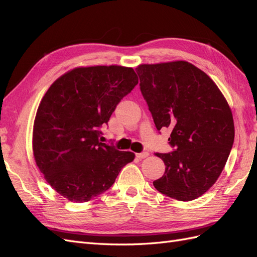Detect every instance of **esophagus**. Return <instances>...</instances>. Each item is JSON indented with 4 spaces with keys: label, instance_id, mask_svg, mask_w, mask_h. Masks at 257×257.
<instances>
[{
    "label": "esophagus",
    "instance_id": "obj_1",
    "mask_svg": "<svg viewBox=\"0 0 257 257\" xmlns=\"http://www.w3.org/2000/svg\"><path fill=\"white\" fill-rule=\"evenodd\" d=\"M148 155H149V153H148V152H142V153H137L136 157H137L139 160H142V159L147 158Z\"/></svg>",
    "mask_w": 257,
    "mask_h": 257
}]
</instances>
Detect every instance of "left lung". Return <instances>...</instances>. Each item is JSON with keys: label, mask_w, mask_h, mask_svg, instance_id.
Masks as SVG:
<instances>
[{"label": "left lung", "mask_w": 257, "mask_h": 257, "mask_svg": "<svg viewBox=\"0 0 257 257\" xmlns=\"http://www.w3.org/2000/svg\"><path fill=\"white\" fill-rule=\"evenodd\" d=\"M141 91L155 127L172 128L170 153H157L165 173L153 181L164 195L196 199L215 183L235 138L230 108L210 77L185 61L142 64Z\"/></svg>", "instance_id": "1"}]
</instances>
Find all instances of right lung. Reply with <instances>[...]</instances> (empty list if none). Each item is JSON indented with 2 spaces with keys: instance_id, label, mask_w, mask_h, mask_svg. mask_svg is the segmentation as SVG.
<instances>
[{
  "instance_id": "1",
  "label": "right lung",
  "mask_w": 257,
  "mask_h": 257,
  "mask_svg": "<svg viewBox=\"0 0 257 257\" xmlns=\"http://www.w3.org/2000/svg\"><path fill=\"white\" fill-rule=\"evenodd\" d=\"M138 83L133 68L78 67L54 81L36 112L33 152L51 188L75 203L106 192L135 154L100 143L116 105Z\"/></svg>"
}]
</instances>
